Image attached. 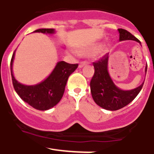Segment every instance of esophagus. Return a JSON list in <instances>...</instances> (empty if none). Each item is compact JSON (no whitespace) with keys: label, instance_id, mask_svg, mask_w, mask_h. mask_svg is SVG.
I'll return each instance as SVG.
<instances>
[{"label":"esophagus","instance_id":"esophagus-1","mask_svg":"<svg viewBox=\"0 0 154 154\" xmlns=\"http://www.w3.org/2000/svg\"><path fill=\"white\" fill-rule=\"evenodd\" d=\"M86 64H87V62H86V61L80 62V64H79V68H82L84 65H86Z\"/></svg>","mask_w":154,"mask_h":154}]
</instances>
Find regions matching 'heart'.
Returning a JSON list of instances; mask_svg holds the SVG:
<instances>
[{"mask_svg": "<svg viewBox=\"0 0 154 154\" xmlns=\"http://www.w3.org/2000/svg\"><path fill=\"white\" fill-rule=\"evenodd\" d=\"M102 48H103L102 44H95V45H94V46L92 47V48H91V51L94 52V53H98V52H100V51L102 50Z\"/></svg>", "mask_w": 154, "mask_h": 154, "instance_id": "1", "label": "heart"}]
</instances>
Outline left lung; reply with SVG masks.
<instances>
[{"label": "left lung", "mask_w": 154, "mask_h": 154, "mask_svg": "<svg viewBox=\"0 0 154 154\" xmlns=\"http://www.w3.org/2000/svg\"><path fill=\"white\" fill-rule=\"evenodd\" d=\"M120 41L132 40L140 41L132 34L124 29L119 28ZM108 54H106L97 62H94V74L91 81V92L94 102L108 110H117L124 107L134 100L142 89L143 83L131 91H122L116 87L107 71ZM147 65L146 66V72Z\"/></svg>", "instance_id": "1"}]
</instances>
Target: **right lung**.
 Here are the masks:
<instances>
[{"instance_id":"add662e5","label":"right lung","mask_w":154,"mask_h":154,"mask_svg":"<svg viewBox=\"0 0 154 154\" xmlns=\"http://www.w3.org/2000/svg\"><path fill=\"white\" fill-rule=\"evenodd\" d=\"M34 32L53 34L52 28H42ZM15 51L11 60V72L14 88L20 97L29 105L37 110H46L57 104L64 93L65 87L70 74L77 69L78 63L71 64L65 61L58 62L51 75L43 82L34 86H27L20 84L15 80L12 72Z\"/></svg>"}]
</instances>
